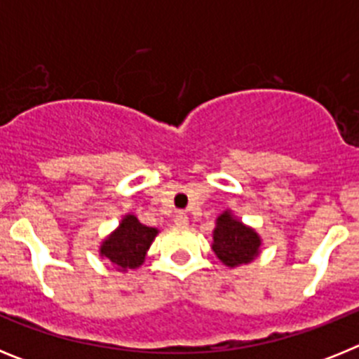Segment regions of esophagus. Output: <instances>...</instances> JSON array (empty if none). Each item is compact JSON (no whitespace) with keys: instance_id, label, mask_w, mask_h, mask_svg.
<instances>
[{"instance_id":"1","label":"esophagus","mask_w":359,"mask_h":359,"mask_svg":"<svg viewBox=\"0 0 359 359\" xmlns=\"http://www.w3.org/2000/svg\"><path fill=\"white\" fill-rule=\"evenodd\" d=\"M174 224H176V226H187V224H189V215H187L185 212H177V214L174 215Z\"/></svg>"}]
</instances>
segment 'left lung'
I'll use <instances>...</instances> for the list:
<instances>
[{
  "label": "left lung",
  "instance_id": "obj_1",
  "mask_svg": "<svg viewBox=\"0 0 359 359\" xmlns=\"http://www.w3.org/2000/svg\"><path fill=\"white\" fill-rule=\"evenodd\" d=\"M259 248H261V237L257 236L255 230L231 217L230 212L219 215L212 250L223 264L230 268L248 264L259 255Z\"/></svg>",
  "mask_w": 359,
  "mask_h": 359
}]
</instances>
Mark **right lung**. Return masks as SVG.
<instances>
[{
  "instance_id": "right-lung-1",
  "label": "right lung",
  "mask_w": 359,
  "mask_h": 359,
  "mask_svg": "<svg viewBox=\"0 0 359 359\" xmlns=\"http://www.w3.org/2000/svg\"><path fill=\"white\" fill-rule=\"evenodd\" d=\"M156 228L145 226L135 215H126L116 228L100 246V255L120 269H133L144 262L149 246L156 237Z\"/></svg>"
}]
</instances>
